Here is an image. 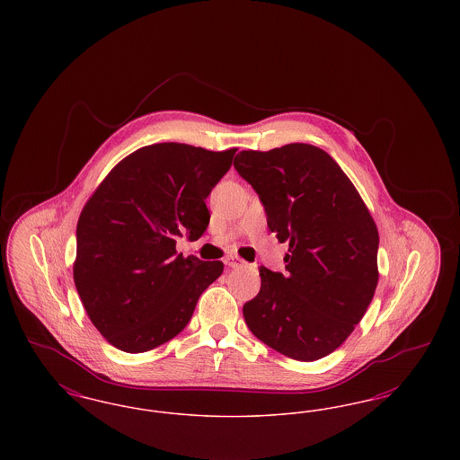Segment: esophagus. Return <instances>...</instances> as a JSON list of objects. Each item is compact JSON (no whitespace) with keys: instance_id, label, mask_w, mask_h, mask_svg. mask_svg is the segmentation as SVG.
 <instances>
[{"instance_id":"1","label":"esophagus","mask_w":460,"mask_h":460,"mask_svg":"<svg viewBox=\"0 0 460 460\" xmlns=\"http://www.w3.org/2000/svg\"><path fill=\"white\" fill-rule=\"evenodd\" d=\"M243 262H244L243 259H240L238 255H233V253H231V255H227V257L224 259V263H226L227 267H231V269H234V267H240V265H243Z\"/></svg>"}]
</instances>
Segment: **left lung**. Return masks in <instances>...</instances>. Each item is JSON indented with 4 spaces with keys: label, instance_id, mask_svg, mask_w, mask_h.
<instances>
[{
    "label": "left lung",
    "instance_id": "obj_1",
    "mask_svg": "<svg viewBox=\"0 0 460 460\" xmlns=\"http://www.w3.org/2000/svg\"><path fill=\"white\" fill-rule=\"evenodd\" d=\"M234 169L262 199L269 229L289 243L285 274L261 267V291L243 305L244 321L289 358H323L350 336L377 286L371 212L332 156L312 145L243 150Z\"/></svg>",
    "mask_w": 460,
    "mask_h": 460
}]
</instances>
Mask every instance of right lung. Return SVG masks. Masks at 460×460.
<instances>
[{
    "label": "right lung",
    "instance_id": "add662e5",
    "mask_svg": "<svg viewBox=\"0 0 460 460\" xmlns=\"http://www.w3.org/2000/svg\"><path fill=\"white\" fill-rule=\"evenodd\" d=\"M236 150L143 146L120 160L86 201L77 222L74 283L91 323L115 349L141 353L172 340L222 274L220 261L182 257L175 240L205 233V198Z\"/></svg>",
    "mask_w": 460,
    "mask_h": 460
}]
</instances>
